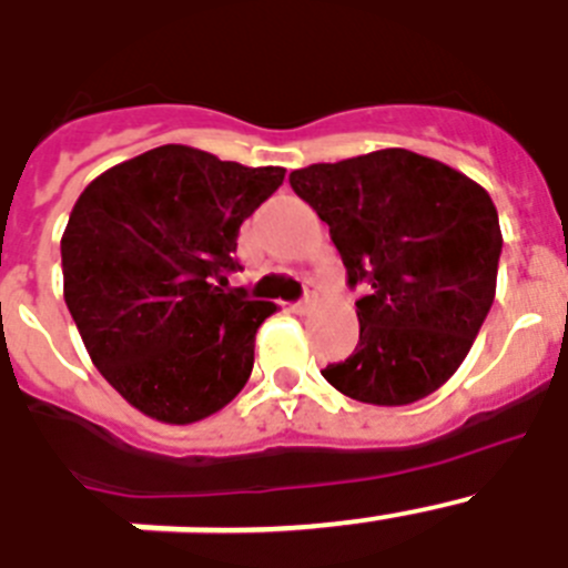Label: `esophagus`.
I'll use <instances>...</instances> for the list:
<instances>
[{
  "instance_id": "34e87169",
  "label": "esophagus",
  "mask_w": 568,
  "mask_h": 568,
  "mask_svg": "<svg viewBox=\"0 0 568 568\" xmlns=\"http://www.w3.org/2000/svg\"><path fill=\"white\" fill-rule=\"evenodd\" d=\"M315 304H318V298H315V284H313V281H307V295H304L298 304H293V313L307 315V313H313Z\"/></svg>"
}]
</instances>
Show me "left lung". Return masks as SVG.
I'll list each match as a JSON object with an SVG mask.
<instances>
[{
  "label": "left lung",
  "mask_w": 568,
  "mask_h": 568,
  "mask_svg": "<svg viewBox=\"0 0 568 568\" xmlns=\"http://www.w3.org/2000/svg\"><path fill=\"white\" fill-rule=\"evenodd\" d=\"M329 224L349 287L366 284L358 346L321 375L346 398L404 406L464 364L498 281V210L449 164L386 148L290 173Z\"/></svg>",
  "instance_id": "left-lung-1"
}]
</instances>
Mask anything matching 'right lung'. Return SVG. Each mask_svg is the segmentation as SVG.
<instances>
[{
    "instance_id": "1",
    "label": "right lung",
    "mask_w": 568,
    "mask_h": 568,
    "mask_svg": "<svg viewBox=\"0 0 568 568\" xmlns=\"http://www.w3.org/2000/svg\"><path fill=\"white\" fill-rule=\"evenodd\" d=\"M162 144L84 187L62 235L64 304L115 393L162 424L227 406L253 373L273 301L227 290L239 227L284 182Z\"/></svg>"
}]
</instances>
